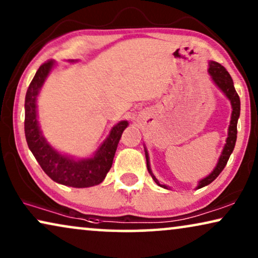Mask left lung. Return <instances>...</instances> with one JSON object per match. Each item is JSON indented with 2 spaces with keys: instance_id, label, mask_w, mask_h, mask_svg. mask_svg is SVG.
<instances>
[{
  "instance_id": "obj_1",
  "label": "left lung",
  "mask_w": 258,
  "mask_h": 258,
  "mask_svg": "<svg viewBox=\"0 0 258 258\" xmlns=\"http://www.w3.org/2000/svg\"><path fill=\"white\" fill-rule=\"evenodd\" d=\"M208 73H209L211 81H213L215 86H216L218 89H220L222 93L224 94V96L228 98L229 102H230L232 111H231V117H230V124H229V128H228V137H227V140H225V144L223 147V150H222V153H221V156H220V158H218L216 167L213 169V171H211L209 175L201 179V181H199V184H197L196 189H201V188H203V186L210 184L214 179H216L217 176L221 174V171L223 170L225 165H227L229 157H230L232 150H234V148H235L236 139H237V121L239 117V111H241V101H239L238 95L235 90L234 82H232L231 76L229 75V73L225 70L224 67L221 66L220 63H217L215 61H210L209 68H208ZM144 153H146L148 171H149V174L151 175V177H153L155 183L164 189H170V186L160 183V181L155 177L153 171H151L150 162H149V154H148L146 146H144Z\"/></svg>"
}]
</instances>
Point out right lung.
<instances>
[{
  "label": "right lung",
  "mask_w": 258,
  "mask_h": 258,
  "mask_svg": "<svg viewBox=\"0 0 258 258\" xmlns=\"http://www.w3.org/2000/svg\"><path fill=\"white\" fill-rule=\"evenodd\" d=\"M69 62H75L70 59ZM56 66L55 61L42 64L35 74L24 101V133L28 147L38 164L52 181L73 188H88L103 182L110 170L117 144L128 121H119L112 126L107 139L90 157L76 158L55 149L42 132L37 115V97L49 74Z\"/></svg>",
  "instance_id": "obj_1"
}]
</instances>
